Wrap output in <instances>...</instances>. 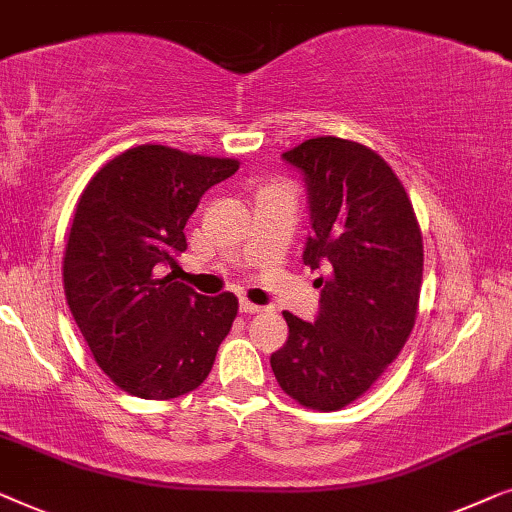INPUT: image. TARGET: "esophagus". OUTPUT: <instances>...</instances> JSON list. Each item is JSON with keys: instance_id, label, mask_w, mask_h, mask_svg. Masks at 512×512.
Wrapping results in <instances>:
<instances>
[{"instance_id": "esophagus-1", "label": "esophagus", "mask_w": 512, "mask_h": 512, "mask_svg": "<svg viewBox=\"0 0 512 512\" xmlns=\"http://www.w3.org/2000/svg\"><path fill=\"white\" fill-rule=\"evenodd\" d=\"M239 311H241L243 315H255V313H262L264 308H262V306H257V304H250V301L243 299V301H241V306H239Z\"/></svg>"}]
</instances>
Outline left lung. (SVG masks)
<instances>
[{"label":"left lung","mask_w":512,"mask_h":512,"mask_svg":"<svg viewBox=\"0 0 512 512\" xmlns=\"http://www.w3.org/2000/svg\"><path fill=\"white\" fill-rule=\"evenodd\" d=\"M306 178L313 236L304 264L322 271L320 313H283L285 345L271 355L278 385L301 406L338 410L369 390L415 327L422 232L406 187L376 150L318 136L283 153Z\"/></svg>","instance_id":"1"}]
</instances>
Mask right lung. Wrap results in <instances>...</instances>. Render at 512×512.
I'll use <instances>...</instances> for the list:
<instances>
[{
	"mask_svg": "<svg viewBox=\"0 0 512 512\" xmlns=\"http://www.w3.org/2000/svg\"><path fill=\"white\" fill-rule=\"evenodd\" d=\"M236 171L239 160L146 143L106 162L78 197L64 294L99 369L134 397L197 390L232 329V292L204 297L160 273L185 253L201 194Z\"/></svg>",
	"mask_w": 512,
	"mask_h": 512,
	"instance_id": "obj_1",
	"label": "right lung"
}]
</instances>
